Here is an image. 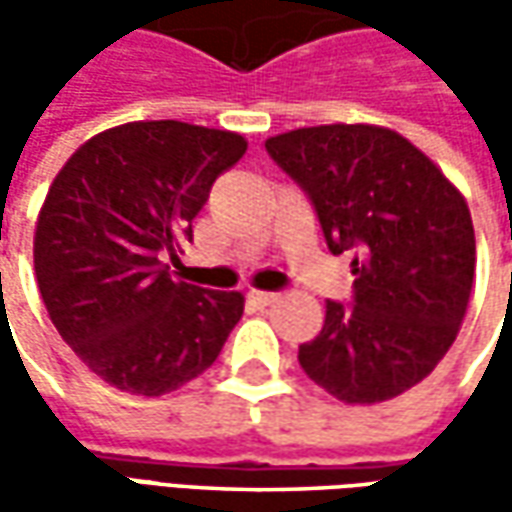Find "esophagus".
Returning a JSON list of instances; mask_svg holds the SVG:
<instances>
[{
	"instance_id": "1",
	"label": "esophagus",
	"mask_w": 512,
	"mask_h": 512,
	"mask_svg": "<svg viewBox=\"0 0 512 512\" xmlns=\"http://www.w3.org/2000/svg\"><path fill=\"white\" fill-rule=\"evenodd\" d=\"M247 299H250L253 305L259 307V310H265V307L273 305V302H276L279 296H276V293H270V290H250V293H247Z\"/></svg>"
}]
</instances>
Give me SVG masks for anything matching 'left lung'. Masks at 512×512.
Wrapping results in <instances>:
<instances>
[{
    "instance_id": "8db88e82",
    "label": "left lung",
    "mask_w": 512,
    "mask_h": 512,
    "mask_svg": "<svg viewBox=\"0 0 512 512\" xmlns=\"http://www.w3.org/2000/svg\"><path fill=\"white\" fill-rule=\"evenodd\" d=\"M270 159L302 187L333 256L353 250L350 305L327 299L299 364L347 404L419 384L456 342L476 273L464 196L404 136L322 125L273 136Z\"/></svg>"
}]
</instances>
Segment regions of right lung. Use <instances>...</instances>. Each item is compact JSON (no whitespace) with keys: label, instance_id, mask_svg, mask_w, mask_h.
<instances>
[{"label":"right lung","instance_id":"1","mask_svg":"<svg viewBox=\"0 0 512 512\" xmlns=\"http://www.w3.org/2000/svg\"><path fill=\"white\" fill-rule=\"evenodd\" d=\"M230 130L130 122L93 136L42 205L33 267L50 322L116 390L162 396L205 373L242 319L236 290L176 282L213 182L245 156Z\"/></svg>","mask_w":512,"mask_h":512}]
</instances>
